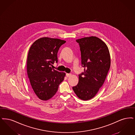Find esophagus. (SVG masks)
<instances>
[{"label":"esophagus","mask_w":135,"mask_h":135,"mask_svg":"<svg viewBox=\"0 0 135 135\" xmlns=\"http://www.w3.org/2000/svg\"><path fill=\"white\" fill-rule=\"evenodd\" d=\"M71 74H68V73H66V76H67V77H70V76H71Z\"/></svg>","instance_id":"34e87169"}]
</instances>
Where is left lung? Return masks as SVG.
Wrapping results in <instances>:
<instances>
[{"label":"left lung","mask_w":135,"mask_h":135,"mask_svg":"<svg viewBox=\"0 0 135 135\" xmlns=\"http://www.w3.org/2000/svg\"><path fill=\"white\" fill-rule=\"evenodd\" d=\"M82 65L84 71L79 76V83L73 89L83 100L93 98L105 80L110 66V55L104 42L95 36L79 39Z\"/></svg>","instance_id":"1"}]
</instances>
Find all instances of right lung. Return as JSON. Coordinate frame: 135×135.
Segmentation results:
<instances>
[{
    "mask_svg": "<svg viewBox=\"0 0 135 135\" xmlns=\"http://www.w3.org/2000/svg\"><path fill=\"white\" fill-rule=\"evenodd\" d=\"M66 42L57 38L42 37L36 40L30 48L27 70L33 91L42 100L50 99L56 94L65 73L55 70L59 48Z\"/></svg>",
    "mask_w": 135,
    "mask_h": 135,
    "instance_id": "1",
    "label": "right lung"
}]
</instances>
